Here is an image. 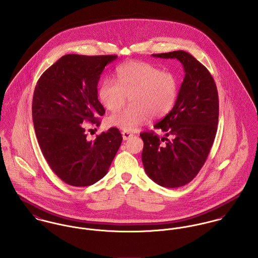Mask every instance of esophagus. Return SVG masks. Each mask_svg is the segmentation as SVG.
<instances>
[{"mask_svg": "<svg viewBox=\"0 0 258 258\" xmlns=\"http://www.w3.org/2000/svg\"><path fill=\"white\" fill-rule=\"evenodd\" d=\"M122 136H123V140H128L130 137H132L133 135L130 133V132H128V131H123L122 132Z\"/></svg>", "mask_w": 258, "mask_h": 258, "instance_id": "1", "label": "esophagus"}]
</instances>
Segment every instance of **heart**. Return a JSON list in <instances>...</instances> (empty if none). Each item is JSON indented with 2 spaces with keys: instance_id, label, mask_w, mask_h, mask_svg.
Returning <instances> with one entry per match:
<instances>
[{
  "instance_id": "1",
  "label": "heart",
  "mask_w": 258,
  "mask_h": 258,
  "mask_svg": "<svg viewBox=\"0 0 258 258\" xmlns=\"http://www.w3.org/2000/svg\"><path fill=\"white\" fill-rule=\"evenodd\" d=\"M116 75L117 82L107 78L101 83L100 102L107 110L117 111L129 97L131 106L110 115L111 126L134 131L150 116L161 118L173 108L179 92V81L173 73L145 61H129L117 68Z\"/></svg>"
}]
</instances>
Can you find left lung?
<instances>
[{
    "mask_svg": "<svg viewBox=\"0 0 258 258\" xmlns=\"http://www.w3.org/2000/svg\"><path fill=\"white\" fill-rule=\"evenodd\" d=\"M177 58L184 67V77L173 109L154 128L140 134L144 147L142 162L155 183L165 187L188 184L204 166L214 144L219 123V94L216 82L191 54L184 50L153 54Z\"/></svg>",
    "mask_w": 258,
    "mask_h": 258,
    "instance_id": "left-lung-1",
    "label": "left lung"
}]
</instances>
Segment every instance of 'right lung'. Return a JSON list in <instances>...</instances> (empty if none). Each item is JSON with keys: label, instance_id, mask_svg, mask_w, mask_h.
<instances>
[{"label": "right lung", "instance_id": "1", "mask_svg": "<svg viewBox=\"0 0 258 258\" xmlns=\"http://www.w3.org/2000/svg\"><path fill=\"white\" fill-rule=\"evenodd\" d=\"M116 58L112 54H67L37 80L32 106L37 142L50 169L68 184L98 182L121 145L117 128L88 141L84 124H100L105 109L98 100L97 84L105 67Z\"/></svg>", "mask_w": 258, "mask_h": 258}]
</instances>
